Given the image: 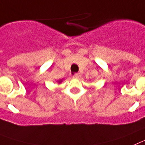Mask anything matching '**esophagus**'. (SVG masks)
<instances>
[{
	"instance_id": "obj_1",
	"label": "esophagus",
	"mask_w": 145,
	"mask_h": 145,
	"mask_svg": "<svg viewBox=\"0 0 145 145\" xmlns=\"http://www.w3.org/2000/svg\"><path fill=\"white\" fill-rule=\"evenodd\" d=\"M80 76H81V74H79V73H78V74H74V75H73V77L75 78V79H79Z\"/></svg>"
}]
</instances>
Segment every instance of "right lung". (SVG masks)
I'll list each match as a JSON object with an SVG mask.
<instances>
[{
  "mask_svg": "<svg viewBox=\"0 0 145 145\" xmlns=\"http://www.w3.org/2000/svg\"><path fill=\"white\" fill-rule=\"evenodd\" d=\"M63 80H57V82H58V83H61V82H62V81H63Z\"/></svg>",
  "mask_w": 145,
  "mask_h": 145,
  "instance_id": "add662e5",
  "label": "right lung"
}]
</instances>
